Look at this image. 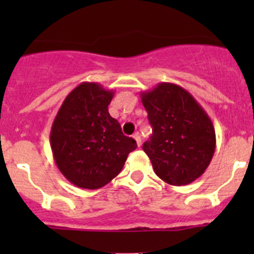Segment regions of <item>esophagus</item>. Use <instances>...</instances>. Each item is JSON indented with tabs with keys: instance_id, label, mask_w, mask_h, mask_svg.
Masks as SVG:
<instances>
[{
	"instance_id": "1",
	"label": "esophagus",
	"mask_w": 254,
	"mask_h": 254,
	"mask_svg": "<svg viewBox=\"0 0 254 254\" xmlns=\"http://www.w3.org/2000/svg\"><path fill=\"white\" fill-rule=\"evenodd\" d=\"M132 137H134L135 141H136L137 146L141 145V136H140V135H139V132H136V134H134V136H132Z\"/></svg>"
}]
</instances>
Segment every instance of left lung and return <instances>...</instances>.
I'll return each instance as SVG.
<instances>
[{"mask_svg":"<svg viewBox=\"0 0 254 254\" xmlns=\"http://www.w3.org/2000/svg\"><path fill=\"white\" fill-rule=\"evenodd\" d=\"M141 102L152 127L142 148L156 175L172 186L199 178L216 145L214 125L203 107L188 91L168 82L142 92Z\"/></svg>","mask_w":254,"mask_h":254,"instance_id":"8db88e82","label":"left lung"}]
</instances>
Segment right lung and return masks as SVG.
Wrapping results in <instances>:
<instances>
[{"instance_id":"right-lung-1","label":"right lung","mask_w":254,"mask_h":254,"mask_svg":"<svg viewBox=\"0 0 254 254\" xmlns=\"http://www.w3.org/2000/svg\"><path fill=\"white\" fill-rule=\"evenodd\" d=\"M113 97L114 92L99 83L82 82L68 93L54 119V160L65 178L78 188L99 189L108 184L137 147L109 114Z\"/></svg>"}]
</instances>
